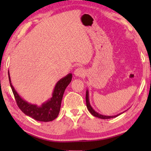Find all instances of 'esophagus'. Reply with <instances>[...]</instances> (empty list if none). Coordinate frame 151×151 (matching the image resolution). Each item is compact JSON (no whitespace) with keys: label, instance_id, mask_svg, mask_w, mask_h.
<instances>
[{"label":"esophagus","instance_id":"obj_1","mask_svg":"<svg viewBox=\"0 0 151 151\" xmlns=\"http://www.w3.org/2000/svg\"><path fill=\"white\" fill-rule=\"evenodd\" d=\"M74 74H75V75L76 76H78V77H83V76H85V70H84L83 68L78 67L75 70Z\"/></svg>","mask_w":151,"mask_h":151}]
</instances>
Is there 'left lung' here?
<instances>
[{"label":"left lung","instance_id":"8db88e82","mask_svg":"<svg viewBox=\"0 0 151 151\" xmlns=\"http://www.w3.org/2000/svg\"><path fill=\"white\" fill-rule=\"evenodd\" d=\"M86 107H87L88 111L90 112L93 116H96V117H98V118H99V119H109L114 118V117L118 116L119 115H120V114L122 113V112H121V113H120L119 114H116V115H114V116H105V115H103V114H101L98 113V112H96L93 108H92V106L91 105L90 102H89V95H88V90H86Z\"/></svg>","mask_w":151,"mask_h":151}]
</instances>
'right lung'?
Masks as SVG:
<instances>
[{
  "instance_id": "add662e5",
  "label": "right lung",
  "mask_w": 151,
  "mask_h": 151,
  "mask_svg": "<svg viewBox=\"0 0 151 151\" xmlns=\"http://www.w3.org/2000/svg\"><path fill=\"white\" fill-rule=\"evenodd\" d=\"M8 74L10 85L14 94L15 100L18 106L22 112H23L26 115L38 121L49 122L57 118L60 112L63 94L66 86L69 85L72 80V74H68L57 82L52 94V96L47 101L43 103L41 106L29 103L21 98L12 85L9 70Z\"/></svg>"
}]
</instances>
